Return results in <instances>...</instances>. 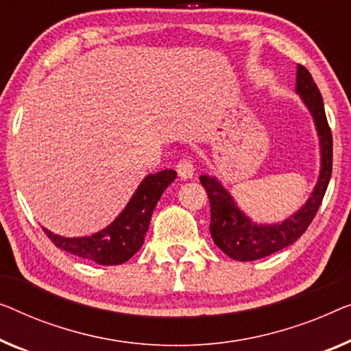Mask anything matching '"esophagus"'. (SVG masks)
I'll return each instance as SVG.
<instances>
[{
    "label": "esophagus",
    "mask_w": 351,
    "mask_h": 351,
    "mask_svg": "<svg viewBox=\"0 0 351 351\" xmlns=\"http://www.w3.org/2000/svg\"><path fill=\"white\" fill-rule=\"evenodd\" d=\"M176 171L181 180H192L195 169H193V164L189 159H181L176 165Z\"/></svg>",
    "instance_id": "34e87169"
}]
</instances>
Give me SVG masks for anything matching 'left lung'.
Listing matches in <instances>:
<instances>
[{
  "label": "left lung",
  "mask_w": 351,
  "mask_h": 351,
  "mask_svg": "<svg viewBox=\"0 0 351 351\" xmlns=\"http://www.w3.org/2000/svg\"><path fill=\"white\" fill-rule=\"evenodd\" d=\"M296 93L311 112L320 138V175L311 197L296 213L277 223H257L239 209L232 193L216 176H200L211 206L209 232L213 241L233 260H258L295 243L311 226L325 197L332 171V135L328 125L322 94L309 71L301 64H298L296 71Z\"/></svg>",
  "instance_id": "obj_1"
}]
</instances>
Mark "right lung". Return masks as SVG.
Returning a JSON list of instances; mask_svg holds the SVG:
<instances>
[{
    "label": "right lung",
    "mask_w": 351,
    "mask_h": 351,
    "mask_svg": "<svg viewBox=\"0 0 351 351\" xmlns=\"http://www.w3.org/2000/svg\"><path fill=\"white\" fill-rule=\"evenodd\" d=\"M175 178V170H162L154 175H146L119 216L108 227L91 237L66 238L51 233L47 228L42 230L56 247L72 255L104 266L121 265L137 254V250L143 245L154 208Z\"/></svg>",
    "instance_id": "right-lung-1"
}]
</instances>
